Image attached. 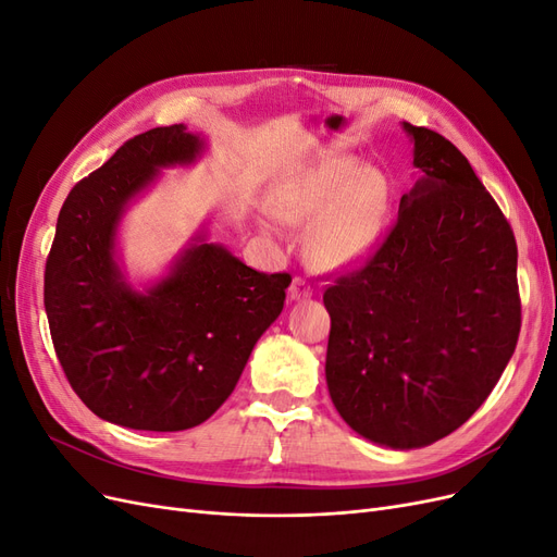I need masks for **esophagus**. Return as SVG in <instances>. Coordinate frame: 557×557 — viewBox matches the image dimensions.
<instances>
[{
    "instance_id": "esophagus-1",
    "label": "esophagus",
    "mask_w": 557,
    "mask_h": 557,
    "mask_svg": "<svg viewBox=\"0 0 557 557\" xmlns=\"http://www.w3.org/2000/svg\"><path fill=\"white\" fill-rule=\"evenodd\" d=\"M290 299H309L311 295H313V288H311V283L309 281H305V278H295L293 283H290Z\"/></svg>"
}]
</instances>
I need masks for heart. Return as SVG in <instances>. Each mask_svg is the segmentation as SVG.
Listing matches in <instances>:
<instances>
[{
    "instance_id": "obj_1",
    "label": "heart",
    "mask_w": 557,
    "mask_h": 557,
    "mask_svg": "<svg viewBox=\"0 0 557 557\" xmlns=\"http://www.w3.org/2000/svg\"><path fill=\"white\" fill-rule=\"evenodd\" d=\"M391 193L379 174L350 158H334L309 174L288 201V218L315 225L311 252L327 267L356 264L381 237Z\"/></svg>"
}]
</instances>
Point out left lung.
Masks as SVG:
<instances>
[{"label": "left lung", "instance_id": "obj_1", "mask_svg": "<svg viewBox=\"0 0 557 557\" xmlns=\"http://www.w3.org/2000/svg\"><path fill=\"white\" fill-rule=\"evenodd\" d=\"M418 181L376 252L325 290V379L364 440H444L493 393L520 332L518 248L497 201L442 134L404 123Z\"/></svg>", "mask_w": 557, "mask_h": 557}]
</instances>
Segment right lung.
Listing matches in <instances>:
<instances>
[{
    "label": "right lung",
    "mask_w": 557,
    "mask_h": 557,
    "mask_svg": "<svg viewBox=\"0 0 557 557\" xmlns=\"http://www.w3.org/2000/svg\"><path fill=\"white\" fill-rule=\"evenodd\" d=\"M205 139L185 125L125 141L66 195L44 274L64 376L86 407L129 430L205 423L232 395L252 346L283 311L290 274H262L197 234L144 293L115 260L129 201L162 166L193 164Z\"/></svg>",
    "instance_id": "obj_1"
}]
</instances>
